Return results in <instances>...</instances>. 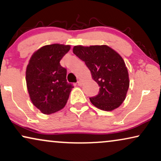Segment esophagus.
I'll return each instance as SVG.
<instances>
[{"label": "esophagus", "mask_w": 161, "mask_h": 161, "mask_svg": "<svg viewBox=\"0 0 161 161\" xmlns=\"http://www.w3.org/2000/svg\"><path fill=\"white\" fill-rule=\"evenodd\" d=\"M77 85H78L79 86H81V85H82V82L81 80H79L78 82H77Z\"/></svg>", "instance_id": "34e87169"}]
</instances>
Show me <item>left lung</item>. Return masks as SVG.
Wrapping results in <instances>:
<instances>
[{"label": "left lung", "mask_w": 161, "mask_h": 161, "mask_svg": "<svg viewBox=\"0 0 161 161\" xmlns=\"http://www.w3.org/2000/svg\"><path fill=\"white\" fill-rule=\"evenodd\" d=\"M73 52L85 62L98 83V95L90 98L94 106L111 111L122 104L129 88L127 68L122 57L108 46L74 47Z\"/></svg>", "instance_id": "1"}]
</instances>
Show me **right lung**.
I'll list each match as a JSON object with an SVG mask.
<instances>
[{"instance_id": "right-lung-1", "label": "right lung", "mask_w": 161, "mask_h": 161, "mask_svg": "<svg viewBox=\"0 0 161 161\" xmlns=\"http://www.w3.org/2000/svg\"><path fill=\"white\" fill-rule=\"evenodd\" d=\"M70 46L52 44L40 48L27 65L25 79L32 103L44 114L63 109L74 87L66 79L67 70L59 62Z\"/></svg>"}]
</instances>
